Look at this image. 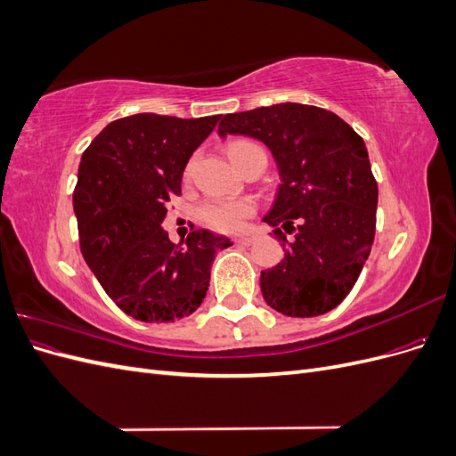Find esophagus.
<instances>
[{
  "instance_id": "34e87169",
  "label": "esophagus",
  "mask_w": 456,
  "mask_h": 456,
  "mask_svg": "<svg viewBox=\"0 0 456 456\" xmlns=\"http://www.w3.org/2000/svg\"><path fill=\"white\" fill-rule=\"evenodd\" d=\"M255 240L251 238V236H241V238H236V240H233V243H236V245H251Z\"/></svg>"
}]
</instances>
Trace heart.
I'll list each match as a JSON object with an SVG mask.
<instances>
[{
  "instance_id": "heart-1",
  "label": "heart",
  "mask_w": 456,
  "mask_h": 456,
  "mask_svg": "<svg viewBox=\"0 0 456 456\" xmlns=\"http://www.w3.org/2000/svg\"><path fill=\"white\" fill-rule=\"evenodd\" d=\"M256 146L249 141H236L228 146V156L233 158L243 148ZM255 213V203L249 198L240 200H211L201 207V218L205 224L218 232H236L245 220Z\"/></svg>"
}]
</instances>
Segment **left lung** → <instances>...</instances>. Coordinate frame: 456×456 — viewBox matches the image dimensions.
<instances>
[{
    "label": "left lung",
    "instance_id": "left-lung-1",
    "mask_svg": "<svg viewBox=\"0 0 456 456\" xmlns=\"http://www.w3.org/2000/svg\"><path fill=\"white\" fill-rule=\"evenodd\" d=\"M226 134L265 142L278 165L281 184L262 220L278 226L285 255L260 272L266 305L291 317L337 308L375 240L379 188L363 139L337 114L298 102L226 114L218 136Z\"/></svg>",
    "mask_w": 456,
    "mask_h": 456
}]
</instances>
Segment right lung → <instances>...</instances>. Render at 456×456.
Returning a JSON list of instances; mask_svg holds the SVG:
<instances>
[{
  "instance_id": "1",
  "label": "right lung",
  "mask_w": 456,
  "mask_h": 456,
  "mask_svg": "<svg viewBox=\"0 0 456 456\" xmlns=\"http://www.w3.org/2000/svg\"><path fill=\"white\" fill-rule=\"evenodd\" d=\"M218 119L134 114L108 123L81 156L74 190L81 255L134 320L167 323L196 312L216 251L232 245L209 230L173 243L161 226L188 159Z\"/></svg>"
}]
</instances>
